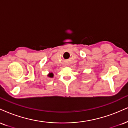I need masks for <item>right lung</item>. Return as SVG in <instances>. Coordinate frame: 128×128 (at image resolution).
Listing matches in <instances>:
<instances>
[{"mask_svg":"<svg viewBox=\"0 0 128 128\" xmlns=\"http://www.w3.org/2000/svg\"><path fill=\"white\" fill-rule=\"evenodd\" d=\"M48 76L49 77V78H53L54 77V74L52 73H50L48 74Z\"/></svg>","mask_w":128,"mask_h":128,"instance_id":"add662e5","label":"right lung"}]
</instances>
